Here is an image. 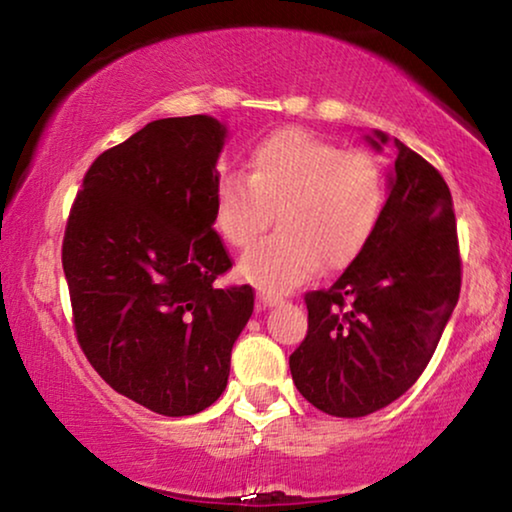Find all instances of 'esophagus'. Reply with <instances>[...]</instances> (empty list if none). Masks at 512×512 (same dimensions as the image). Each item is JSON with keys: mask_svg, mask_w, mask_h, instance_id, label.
Wrapping results in <instances>:
<instances>
[{"mask_svg": "<svg viewBox=\"0 0 512 512\" xmlns=\"http://www.w3.org/2000/svg\"><path fill=\"white\" fill-rule=\"evenodd\" d=\"M256 298H258V303H261L263 307H275L279 303H284L282 293H272V291H265V289L258 291Z\"/></svg>", "mask_w": 512, "mask_h": 512, "instance_id": "esophagus-1", "label": "esophagus"}]
</instances>
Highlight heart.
Instances as JSON below:
<instances>
[{"label": "heart", "instance_id": "obj_1", "mask_svg": "<svg viewBox=\"0 0 512 512\" xmlns=\"http://www.w3.org/2000/svg\"><path fill=\"white\" fill-rule=\"evenodd\" d=\"M247 167V177H221L214 223L223 240L244 249L277 214L282 228L240 263L242 275L261 289L289 291L321 265L347 268L373 240L387 202V174L373 153L284 128L251 149Z\"/></svg>", "mask_w": 512, "mask_h": 512}]
</instances>
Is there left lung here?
<instances>
[{
	"label": "left lung",
	"instance_id": "left-lung-1",
	"mask_svg": "<svg viewBox=\"0 0 512 512\" xmlns=\"http://www.w3.org/2000/svg\"><path fill=\"white\" fill-rule=\"evenodd\" d=\"M380 149L387 135L375 132ZM391 191L373 240L331 289L307 291V335L289 356L314 408L363 417L394 403L436 352L461 291L452 195L443 174L396 139Z\"/></svg>",
	"mask_w": 512,
	"mask_h": 512
}]
</instances>
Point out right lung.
<instances>
[{"label":"right lung","instance_id":"add662e5","mask_svg":"<svg viewBox=\"0 0 512 512\" xmlns=\"http://www.w3.org/2000/svg\"><path fill=\"white\" fill-rule=\"evenodd\" d=\"M223 137L212 116L160 118L100 153L62 237L83 354L111 389L165 417L223 394L254 312L249 284H214L233 268L214 230Z\"/></svg>","mask_w":512,"mask_h":512}]
</instances>
